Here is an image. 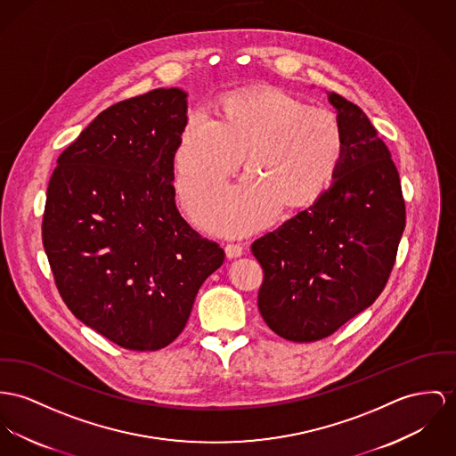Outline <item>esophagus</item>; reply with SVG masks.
Masks as SVG:
<instances>
[{"label":"esophagus","mask_w":456,"mask_h":456,"mask_svg":"<svg viewBox=\"0 0 456 456\" xmlns=\"http://www.w3.org/2000/svg\"><path fill=\"white\" fill-rule=\"evenodd\" d=\"M225 255H227V258H238L243 255V246L227 245L225 246Z\"/></svg>","instance_id":"34e87169"}]
</instances>
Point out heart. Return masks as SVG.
Wrapping results in <instances>:
<instances>
[{
    "label": "heart",
    "instance_id": "1",
    "mask_svg": "<svg viewBox=\"0 0 456 456\" xmlns=\"http://www.w3.org/2000/svg\"><path fill=\"white\" fill-rule=\"evenodd\" d=\"M251 172L196 205V220L211 232L240 236L269 224L284 205L302 208L333 183L346 158L337 114L314 109L278 88L222 97L216 118L194 109L183 118L174 149L180 201L192 203L241 165Z\"/></svg>",
    "mask_w": 456,
    "mask_h": 456
}]
</instances>
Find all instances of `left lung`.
I'll list each match as a JSON object with an SVG mask.
<instances>
[{"mask_svg": "<svg viewBox=\"0 0 456 456\" xmlns=\"http://www.w3.org/2000/svg\"><path fill=\"white\" fill-rule=\"evenodd\" d=\"M346 134L333 183L307 210L251 245L264 269L258 311L291 342H315L386 288L406 210L390 152L361 107L328 94Z\"/></svg>", "mask_w": 456, "mask_h": 456, "instance_id": "left-lung-1", "label": "left lung"}]
</instances>
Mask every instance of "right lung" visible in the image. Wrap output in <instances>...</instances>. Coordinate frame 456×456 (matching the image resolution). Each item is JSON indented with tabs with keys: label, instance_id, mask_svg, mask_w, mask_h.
<instances>
[{
	"label": "right lung",
	"instance_id": "obj_1",
	"mask_svg": "<svg viewBox=\"0 0 456 456\" xmlns=\"http://www.w3.org/2000/svg\"><path fill=\"white\" fill-rule=\"evenodd\" d=\"M187 94L156 88L107 107L59 156L43 246L70 313L130 351H158L185 328L224 249L180 216L174 149Z\"/></svg>",
	"mask_w": 456,
	"mask_h": 456
}]
</instances>
